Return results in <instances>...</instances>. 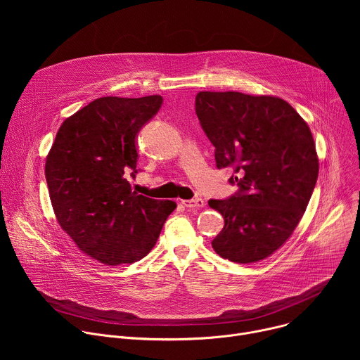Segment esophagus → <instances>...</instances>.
<instances>
[{
    "instance_id": "1",
    "label": "esophagus",
    "mask_w": 360,
    "mask_h": 360,
    "mask_svg": "<svg viewBox=\"0 0 360 360\" xmlns=\"http://www.w3.org/2000/svg\"><path fill=\"white\" fill-rule=\"evenodd\" d=\"M182 205H184L185 208H188V210H199V208L203 207L205 202H203L202 198H195V199L182 200Z\"/></svg>"
}]
</instances>
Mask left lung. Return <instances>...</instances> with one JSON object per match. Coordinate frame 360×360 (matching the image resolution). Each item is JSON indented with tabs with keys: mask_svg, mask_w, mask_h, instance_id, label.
I'll return each instance as SVG.
<instances>
[{
	"mask_svg": "<svg viewBox=\"0 0 360 360\" xmlns=\"http://www.w3.org/2000/svg\"><path fill=\"white\" fill-rule=\"evenodd\" d=\"M199 124L215 146L217 168L232 167L226 199H210L225 219L212 248L236 264L258 262L279 249L297 226L315 189L319 162L312 132L276 96L199 92Z\"/></svg>",
	"mask_w": 360,
	"mask_h": 360,
	"instance_id": "8db88e82",
	"label": "left lung"
}]
</instances>
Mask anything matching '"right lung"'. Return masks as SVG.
<instances>
[{"mask_svg": "<svg viewBox=\"0 0 360 360\" xmlns=\"http://www.w3.org/2000/svg\"><path fill=\"white\" fill-rule=\"evenodd\" d=\"M161 95L98 98L60 127L45 164L51 203L77 246L108 266L141 261L155 246L172 200L138 195L136 134L162 107Z\"/></svg>", "mask_w": 360, "mask_h": 360, "instance_id": "add662e5", "label": "right lung"}]
</instances>
